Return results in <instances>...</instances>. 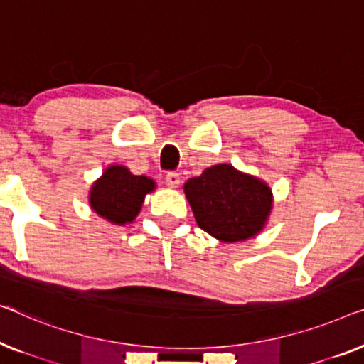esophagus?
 Listing matches in <instances>:
<instances>
[{
	"label": "esophagus",
	"mask_w": 364,
	"mask_h": 364,
	"mask_svg": "<svg viewBox=\"0 0 364 364\" xmlns=\"http://www.w3.org/2000/svg\"><path fill=\"white\" fill-rule=\"evenodd\" d=\"M166 183H168V186H171V188H176L178 184H180V181H181V178H180V175H178L176 171H168L166 173Z\"/></svg>",
	"instance_id": "esophagus-1"
}]
</instances>
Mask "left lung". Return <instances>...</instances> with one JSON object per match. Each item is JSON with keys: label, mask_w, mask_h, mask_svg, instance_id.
I'll list each match as a JSON object with an SVG mask.
<instances>
[{"label": "left lung", "mask_w": 364, "mask_h": 364, "mask_svg": "<svg viewBox=\"0 0 364 364\" xmlns=\"http://www.w3.org/2000/svg\"><path fill=\"white\" fill-rule=\"evenodd\" d=\"M198 226L224 242L254 237L272 208V191L231 165L208 168L184 183Z\"/></svg>", "instance_id": "1"}]
</instances>
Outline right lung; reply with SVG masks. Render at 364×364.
<instances>
[{
  "label": "right lung",
  "mask_w": 364,
  "mask_h": 364,
  "mask_svg": "<svg viewBox=\"0 0 364 364\" xmlns=\"http://www.w3.org/2000/svg\"><path fill=\"white\" fill-rule=\"evenodd\" d=\"M153 188L155 183L150 178L132 175L125 166H110L92 186L90 206L110 223H132Z\"/></svg>",
  "instance_id": "right-lung-1"
}]
</instances>
